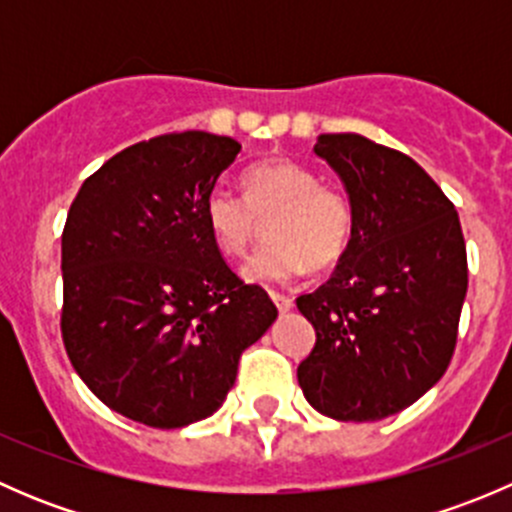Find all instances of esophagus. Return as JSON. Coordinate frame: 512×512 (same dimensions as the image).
Returning <instances> with one entry per match:
<instances>
[{
  "label": "esophagus",
  "mask_w": 512,
  "mask_h": 512,
  "mask_svg": "<svg viewBox=\"0 0 512 512\" xmlns=\"http://www.w3.org/2000/svg\"><path fill=\"white\" fill-rule=\"evenodd\" d=\"M270 297H272V302L277 304V309H280L282 314L289 312V309L294 307V302H292V297H289V294H282V292H270Z\"/></svg>",
  "instance_id": "34e87169"
}]
</instances>
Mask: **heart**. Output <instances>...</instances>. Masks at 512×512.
<instances>
[{
    "label": "heart",
    "instance_id": "obj_1",
    "mask_svg": "<svg viewBox=\"0 0 512 512\" xmlns=\"http://www.w3.org/2000/svg\"><path fill=\"white\" fill-rule=\"evenodd\" d=\"M245 198L218 188L205 200V225L215 247L242 257L262 223L270 242L242 265L250 285H287L314 267H329L347 252L354 213L347 195L319 183L317 173L297 160L272 158L242 175Z\"/></svg>",
    "mask_w": 512,
    "mask_h": 512
}]
</instances>
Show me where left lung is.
Segmentation results:
<instances>
[{"label": "left lung", "instance_id": "obj_1", "mask_svg": "<svg viewBox=\"0 0 512 512\" xmlns=\"http://www.w3.org/2000/svg\"><path fill=\"white\" fill-rule=\"evenodd\" d=\"M314 153L342 178L354 227L334 275L297 297L317 332L297 381L319 414L379 421L421 399L451 364L468 289L461 220L394 148L322 133Z\"/></svg>", "mask_w": 512, "mask_h": 512}]
</instances>
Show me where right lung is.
<instances>
[{
    "instance_id": "right-lung-1",
    "label": "right lung",
    "mask_w": 512,
    "mask_h": 512,
    "mask_svg": "<svg viewBox=\"0 0 512 512\" xmlns=\"http://www.w3.org/2000/svg\"><path fill=\"white\" fill-rule=\"evenodd\" d=\"M240 143L168 133L84 180L61 235V337L84 384L131 421L183 428L213 416L237 361L277 319L215 247L205 200Z\"/></svg>"
}]
</instances>
